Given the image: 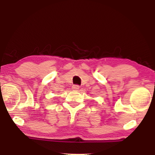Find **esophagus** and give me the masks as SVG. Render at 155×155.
<instances>
[{
    "label": "esophagus",
    "mask_w": 155,
    "mask_h": 155,
    "mask_svg": "<svg viewBox=\"0 0 155 155\" xmlns=\"http://www.w3.org/2000/svg\"><path fill=\"white\" fill-rule=\"evenodd\" d=\"M73 90H78L80 89V86L79 85H78V84H75V85H73Z\"/></svg>",
    "instance_id": "1"
}]
</instances>
